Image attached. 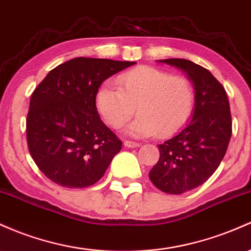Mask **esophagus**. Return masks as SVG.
<instances>
[{"instance_id": "34e87169", "label": "esophagus", "mask_w": 251, "mask_h": 251, "mask_svg": "<svg viewBox=\"0 0 251 251\" xmlns=\"http://www.w3.org/2000/svg\"><path fill=\"white\" fill-rule=\"evenodd\" d=\"M124 145H125L126 148H137L139 147V143L132 142V140H125V142H124Z\"/></svg>"}]
</instances>
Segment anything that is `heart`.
<instances>
[{
    "mask_svg": "<svg viewBox=\"0 0 251 251\" xmlns=\"http://www.w3.org/2000/svg\"><path fill=\"white\" fill-rule=\"evenodd\" d=\"M128 127L137 137L174 136L191 120L195 109V89L187 77L153 67H138L118 77V87L104 83L96 94V107L103 120L120 128L134 114Z\"/></svg>",
    "mask_w": 251,
    "mask_h": 251,
    "instance_id": "heart-1",
    "label": "heart"
}]
</instances>
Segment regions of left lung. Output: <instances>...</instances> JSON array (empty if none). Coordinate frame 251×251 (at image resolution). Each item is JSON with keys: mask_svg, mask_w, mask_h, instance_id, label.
<instances>
[{"mask_svg": "<svg viewBox=\"0 0 251 251\" xmlns=\"http://www.w3.org/2000/svg\"><path fill=\"white\" fill-rule=\"evenodd\" d=\"M162 63L186 73L195 88L191 123L159 144V159L149 173L151 182L168 194H182L208 180L226 153L232 134L230 103L224 87L207 69L187 59Z\"/></svg>", "mask_w": 251, "mask_h": 251, "instance_id": "left-lung-1", "label": "left lung"}]
</instances>
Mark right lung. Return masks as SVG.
<instances>
[{
  "label": "right lung",
  "instance_id": "1",
  "mask_svg": "<svg viewBox=\"0 0 251 251\" xmlns=\"http://www.w3.org/2000/svg\"><path fill=\"white\" fill-rule=\"evenodd\" d=\"M134 62L78 57L52 69L29 100L27 145L52 182L85 188L102 177L121 140L101 121L96 94L106 78Z\"/></svg>",
  "mask_w": 251,
  "mask_h": 251
}]
</instances>
